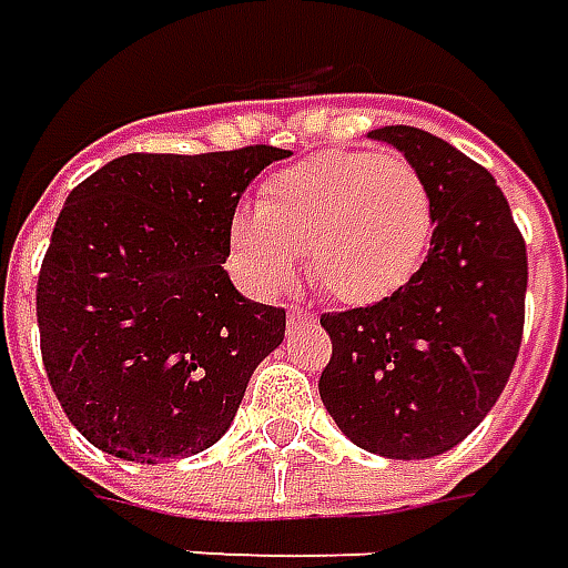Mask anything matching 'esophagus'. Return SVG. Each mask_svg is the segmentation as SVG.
<instances>
[{
  "label": "esophagus",
  "instance_id": "34e87169",
  "mask_svg": "<svg viewBox=\"0 0 568 568\" xmlns=\"http://www.w3.org/2000/svg\"><path fill=\"white\" fill-rule=\"evenodd\" d=\"M287 322L296 328V325H310V322H315V315L306 310H300V306H291V312H287Z\"/></svg>",
  "mask_w": 568,
  "mask_h": 568
}]
</instances>
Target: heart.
Listing matches in <instances>:
<instances>
[{"label": "heart", "mask_w": 568, "mask_h": 568, "mask_svg": "<svg viewBox=\"0 0 568 568\" xmlns=\"http://www.w3.org/2000/svg\"><path fill=\"white\" fill-rule=\"evenodd\" d=\"M435 196L422 171L378 152H325L277 171L256 212L227 227L231 262L258 296L291 291L300 253L346 306H372L418 275L435 240Z\"/></svg>", "instance_id": "heart-1"}]
</instances>
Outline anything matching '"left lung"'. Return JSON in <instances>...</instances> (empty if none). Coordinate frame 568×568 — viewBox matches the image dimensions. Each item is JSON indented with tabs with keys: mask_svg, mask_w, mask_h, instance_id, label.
Listing matches in <instances>:
<instances>
[{
	"mask_svg": "<svg viewBox=\"0 0 568 568\" xmlns=\"http://www.w3.org/2000/svg\"><path fill=\"white\" fill-rule=\"evenodd\" d=\"M368 136L428 181L435 240L403 291L322 315L334 349L318 394L356 447L432 459L469 437L504 394L523 344L528 256L488 169L406 124Z\"/></svg>",
	"mask_w": 568,
	"mask_h": 568,
	"instance_id": "obj_1",
	"label": "left lung"
}]
</instances>
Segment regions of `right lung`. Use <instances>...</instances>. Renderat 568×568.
I'll return each instance as SVG.
<instances>
[{"instance_id":"1","label":"right lung","mask_w":568,"mask_h":568,"mask_svg":"<svg viewBox=\"0 0 568 568\" xmlns=\"http://www.w3.org/2000/svg\"><path fill=\"white\" fill-rule=\"evenodd\" d=\"M291 152H131L64 200L37 284L43 365L64 416L102 453L155 466L231 428L287 315L224 272L243 190Z\"/></svg>"}]
</instances>
